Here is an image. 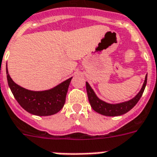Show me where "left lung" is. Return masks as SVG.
Segmentation results:
<instances>
[{
    "instance_id": "1",
    "label": "left lung",
    "mask_w": 157,
    "mask_h": 157,
    "mask_svg": "<svg viewBox=\"0 0 157 157\" xmlns=\"http://www.w3.org/2000/svg\"><path fill=\"white\" fill-rule=\"evenodd\" d=\"M147 80V76H145V81L144 82V85L142 86L140 91L134 98L129 101H125V102L120 103H115V104L106 103L104 101L101 100L100 98H98L94 93V91L93 90V89L91 88V86L89 85L88 82H86V91H87L89 102L90 103L91 107L96 112H98L101 115H103V116L117 117V116L125 114L126 112H129V110H131L139 101L143 94H144L145 87H146Z\"/></svg>"
}]
</instances>
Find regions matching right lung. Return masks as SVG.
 <instances>
[{
	"label": "right lung",
	"mask_w": 157,
	"mask_h": 157,
	"mask_svg": "<svg viewBox=\"0 0 157 157\" xmlns=\"http://www.w3.org/2000/svg\"><path fill=\"white\" fill-rule=\"evenodd\" d=\"M9 87L20 106L31 114L45 117L56 114L63 107L71 78L67 79L54 88L43 91L29 90L21 87L10 76L6 64Z\"/></svg>",
	"instance_id": "right-lung-1"
}]
</instances>
